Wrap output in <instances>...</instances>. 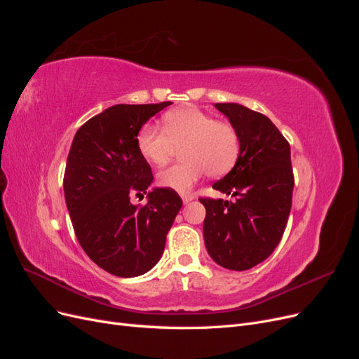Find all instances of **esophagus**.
<instances>
[{
  "label": "esophagus",
  "mask_w": 359,
  "mask_h": 359,
  "mask_svg": "<svg viewBox=\"0 0 359 359\" xmlns=\"http://www.w3.org/2000/svg\"><path fill=\"white\" fill-rule=\"evenodd\" d=\"M181 198H182V202H184V203H189L190 201H193L194 196H193V194H182Z\"/></svg>",
  "instance_id": "34e87169"
}]
</instances>
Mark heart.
<instances>
[{"instance_id":"heart-1","label":"heart","mask_w":359,"mask_h":359,"mask_svg":"<svg viewBox=\"0 0 359 359\" xmlns=\"http://www.w3.org/2000/svg\"><path fill=\"white\" fill-rule=\"evenodd\" d=\"M140 156L156 166H165L182 148V161L160 172L161 187L180 193L208 173L212 178L226 175L241 153V137L235 126L215 119L198 107H182L165 114L163 128L148 124L137 133Z\"/></svg>"}]
</instances>
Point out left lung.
Returning <instances> with one entry per match:
<instances>
[{
    "instance_id": "8db88e82",
    "label": "left lung",
    "mask_w": 359,
    "mask_h": 359,
    "mask_svg": "<svg viewBox=\"0 0 359 359\" xmlns=\"http://www.w3.org/2000/svg\"><path fill=\"white\" fill-rule=\"evenodd\" d=\"M241 137L236 165L212 189L233 202L199 198L206 215L205 245L215 264L245 271L271 256L285 233L292 208L290 145L264 114L236 103H217Z\"/></svg>"
}]
</instances>
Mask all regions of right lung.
<instances>
[{
    "label": "right lung",
    "instance_id": "obj_1",
    "mask_svg": "<svg viewBox=\"0 0 359 359\" xmlns=\"http://www.w3.org/2000/svg\"><path fill=\"white\" fill-rule=\"evenodd\" d=\"M170 102L115 104L90 118L74 135L64 196L76 238L94 264L116 277L142 276L163 255L182 201L175 190L147 193L154 175L137 149V133Z\"/></svg>",
    "mask_w": 359,
    "mask_h": 359
}]
</instances>
